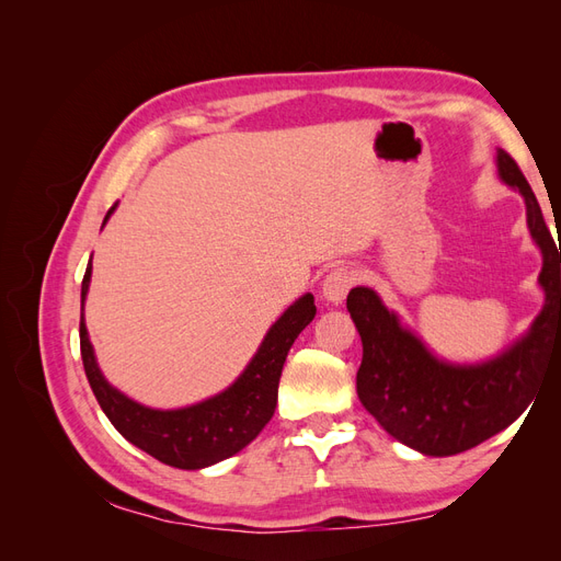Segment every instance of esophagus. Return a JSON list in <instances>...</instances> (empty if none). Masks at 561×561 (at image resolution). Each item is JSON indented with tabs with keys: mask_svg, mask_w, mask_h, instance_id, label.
I'll return each instance as SVG.
<instances>
[{
	"mask_svg": "<svg viewBox=\"0 0 561 561\" xmlns=\"http://www.w3.org/2000/svg\"><path fill=\"white\" fill-rule=\"evenodd\" d=\"M355 271L348 266H336L332 268L330 274L322 280V297L332 304H342L348 295L351 287L355 285Z\"/></svg>",
	"mask_w": 561,
	"mask_h": 561,
	"instance_id": "obj_1",
	"label": "esophagus"
}]
</instances>
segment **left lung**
<instances>
[{"instance_id": "obj_1", "label": "left lung", "mask_w": 561, "mask_h": 561, "mask_svg": "<svg viewBox=\"0 0 561 561\" xmlns=\"http://www.w3.org/2000/svg\"><path fill=\"white\" fill-rule=\"evenodd\" d=\"M499 175L526 203V222L542 252L540 285L546 307L531 332L496 360L472 367L447 365L400 328L381 299L353 287L346 309L363 339V363L355 377L358 398L386 433L426 456H451L501 433L529 407L550 353L561 346V248L542 219L536 194L517 161L499 149Z\"/></svg>"}]
</instances>
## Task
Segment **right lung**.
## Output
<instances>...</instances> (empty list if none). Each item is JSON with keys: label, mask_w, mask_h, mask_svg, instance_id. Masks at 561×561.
<instances>
[{"label": "right lung", "mask_w": 561, "mask_h": 561, "mask_svg": "<svg viewBox=\"0 0 561 561\" xmlns=\"http://www.w3.org/2000/svg\"><path fill=\"white\" fill-rule=\"evenodd\" d=\"M114 206L107 210L105 222ZM89 280L91 262L81 280V309L89 293ZM313 316V295H304L268 330L257 355L250 360V365L236 379L233 386L206 402L173 412L149 410V407L128 400L105 381V377L98 369L87 325H83V313L79 322L81 360L98 404L103 407L112 426L128 443L140 447L149 456L159 458L165 466L198 470L239 454L262 433V428L276 412L278 381L287 351H290L295 339L309 325Z\"/></svg>", "instance_id": "obj_1"}]
</instances>
